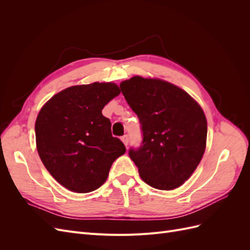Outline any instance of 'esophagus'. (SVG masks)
Wrapping results in <instances>:
<instances>
[{"label": "esophagus", "mask_w": 250, "mask_h": 250, "mask_svg": "<svg viewBox=\"0 0 250 250\" xmlns=\"http://www.w3.org/2000/svg\"><path fill=\"white\" fill-rule=\"evenodd\" d=\"M122 142L124 143V145H125V146H127V145H128V143H129V137H128L127 134L123 135V137H122Z\"/></svg>", "instance_id": "obj_1"}]
</instances>
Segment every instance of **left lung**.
Here are the masks:
<instances>
[{
    "mask_svg": "<svg viewBox=\"0 0 250 250\" xmlns=\"http://www.w3.org/2000/svg\"><path fill=\"white\" fill-rule=\"evenodd\" d=\"M120 89L141 123L142 145L129 150L141 178L158 190L180 187L206 150L208 124L200 105L160 79L134 76L121 82Z\"/></svg>",
    "mask_w": 250,
    "mask_h": 250,
    "instance_id": "left-lung-1",
    "label": "left lung"
}]
</instances>
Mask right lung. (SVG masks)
<instances>
[{
  "label": "right lung",
  "mask_w": 250,
  "mask_h": 250,
  "mask_svg": "<svg viewBox=\"0 0 250 250\" xmlns=\"http://www.w3.org/2000/svg\"><path fill=\"white\" fill-rule=\"evenodd\" d=\"M115 83L67 87L42 107L35 122L37 151L44 167L67 190L88 193L107 179L112 163L125 153L112 137L102 109L120 94Z\"/></svg>",
  "instance_id": "add662e5"
}]
</instances>
